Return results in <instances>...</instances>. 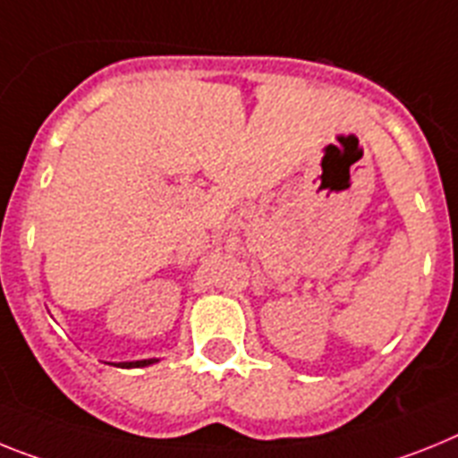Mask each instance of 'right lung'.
Returning <instances> with one entry per match:
<instances>
[{
  "mask_svg": "<svg viewBox=\"0 0 458 458\" xmlns=\"http://www.w3.org/2000/svg\"><path fill=\"white\" fill-rule=\"evenodd\" d=\"M156 363V359H144V360H128V363H118V368H146Z\"/></svg>",
  "mask_w": 458,
  "mask_h": 458,
  "instance_id": "add662e5",
  "label": "right lung"
}]
</instances>
